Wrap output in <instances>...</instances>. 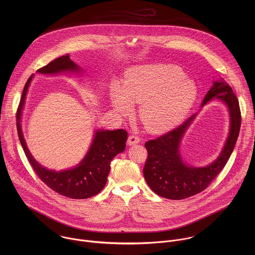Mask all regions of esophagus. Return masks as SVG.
I'll use <instances>...</instances> for the list:
<instances>
[{
  "instance_id": "obj_1",
  "label": "esophagus",
  "mask_w": 255,
  "mask_h": 255,
  "mask_svg": "<svg viewBox=\"0 0 255 255\" xmlns=\"http://www.w3.org/2000/svg\"><path fill=\"white\" fill-rule=\"evenodd\" d=\"M139 141H140V139H139V137L136 136V135H129L128 138V145L137 144V143H139Z\"/></svg>"
}]
</instances>
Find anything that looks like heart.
Instances as JSON below:
<instances>
[{"label":"heart","instance_id":"heart-1","mask_svg":"<svg viewBox=\"0 0 255 255\" xmlns=\"http://www.w3.org/2000/svg\"><path fill=\"white\" fill-rule=\"evenodd\" d=\"M195 82L182 69L165 64L142 65L129 70L122 86L110 85L111 104L121 116L131 114L139 104L138 120L148 131L165 132L179 125L197 98Z\"/></svg>","mask_w":255,"mask_h":255}]
</instances>
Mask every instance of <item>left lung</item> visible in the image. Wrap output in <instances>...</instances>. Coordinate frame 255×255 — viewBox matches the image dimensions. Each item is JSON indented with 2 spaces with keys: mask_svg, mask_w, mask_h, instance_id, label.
<instances>
[{
  "mask_svg": "<svg viewBox=\"0 0 255 255\" xmlns=\"http://www.w3.org/2000/svg\"><path fill=\"white\" fill-rule=\"evenodd\" d=\"M217 99L229 111L230 130L228 138L215 161L205 167H192L182 161L180 144L182 136L197 113L177 128L145 143L148 152L143 175L147 184L158 195L174 200L190 197L204 190L227 164L239 137L242 116L238 98L232 87L220 78L205 95L201 108Z\"/></svg>",
  "mask_w": 255,
  "mask_h": 255,
  "instance_id": "left-lung-1",
  "label": "left lung"
}]
</instances>
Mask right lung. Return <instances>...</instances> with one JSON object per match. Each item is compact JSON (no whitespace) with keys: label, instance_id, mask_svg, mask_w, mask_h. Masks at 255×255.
Masks as SVG:
<instances>
[{"label":"right lung","instance_id":"right-lung-1","mask_svg":"<svg viewBox=\"0 0 255 255\" xmlns=\"http://www.w3.org/2000/svg\"><path fill=\"white\" fill-rule=\"evenodd\" d=\"M81 72L70 58V55L55 59L47 66L39 69L38 73L57 74ZM33 74L28 78L22 91L16 112V128L23 151L41 181L54 191L73 199H84L99 193L105 186L110 173V163L115 156L126 148L128 132L125 129H96L92 143L85 157L75 167L64 171L49 170L40 165L28 150L21 128V115L25 97Z\"/></svg>","mask_w":255,"mask_h":255}]
</instances>
